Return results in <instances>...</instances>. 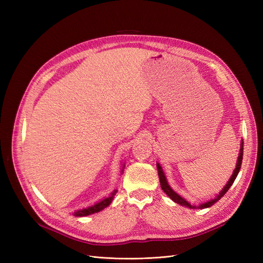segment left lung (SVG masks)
<instances>
[{"label": "left lung", "mask_w": 263, "mask_h": 263, "mask_svg": "<svg viewBox=\"0 0 263 263\" xmlns=\"http://www.w3.org/2000/svg\"><path fill=\"white\" fill-rule=\"evenodd\" d=\"M242 156H243V142L241 141V147H240V153H239V156H238V160H237V165H236V169L233 173V176L230 177L229 181L227 182V184L225 185V187L222 189L221 192L217 195L216 198H214V200H211L209 202H206L204 204H201L200 206H194V205H191L189 202H186L184 198L181 197L179 194H177L170 187V185L168 184V181H166L165 177H164V173L162 171V168L160 166V164L157 163V169H158V176H159V179H160V185H161V189L163 190V192L168 195L171 200L173 202H176L182 206H184V208H189V209H206V208H211L212 205H214L215 203H216L218 200H220V198L224 196L226 194L227 191L229 190V187L233 185L234 181L236 180L237 176H238V172H239L240 168H241V162H242Z\"/></svg>", "instance_id": "1"}]
</instances>
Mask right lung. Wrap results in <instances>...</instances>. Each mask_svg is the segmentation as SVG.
<instances>
[{"label":"right lung","mask_w":263,"mask_h":263,"mask_svg":"<svg viewBox=\"0 0 263 263\" xmlns=\"http://www.w3.org/2000/svg\"><path fill=\"white\" fill-rule=\"evenodd\" d=\"M116 193V191H114V192L110 194L108 197H106L105 200L101 201L100 203L95 204L93 206H91V208H87V209H83V210H80V211H77L73 213L74 216H78V217H82V216H87V215H91V214H94V213H98L102 210H104L105 208H107V206L112 203L113 201V197Z\"/></svg>","instance_id":"obj_1"}]
</instances>
